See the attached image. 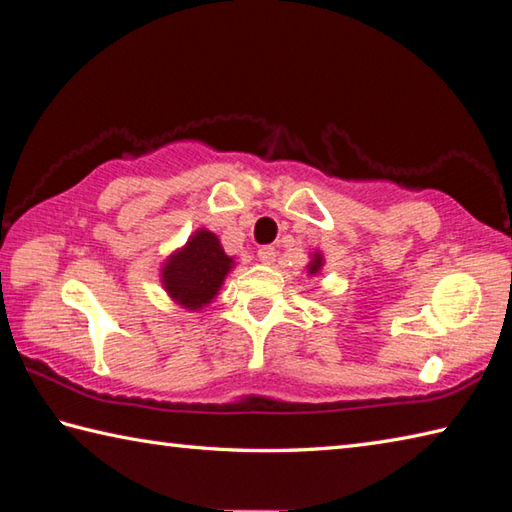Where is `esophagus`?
<instances>
[{
	"mask_svg": "<svg viewBox=\"0 0 512 512\" xmlns=\"http://www.w3.org/2000/svg\"><path fill=\"white\" fill-rule=\"evenodd\" d=\"M257 257L262 264H273L275 262V248L273 246H262L257 250Z\"/></svg>",
	"mask_w": 512,
	"mask_h": 512,
	"instance_id": "obj_1",
	"label": "esophagus"
}]
</instances>
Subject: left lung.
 <instances>
[{
	"label": "left lung",
	"mask_w": 512,
	"mask_h": 512,
	"mask_svg": "<svg viewBox=\"0 0 512 512\" xmlns=\"http://www.w3.org/2000/svg\"><path fill=\"white\" fill-rule=\"evenodd\" d=\"M322 264H324V259H322V255H320V253H315V255H313V259H311V264H309V273H311V275H315V273H320V268H322Z\"/></svg>",
	"instance_id": "1"
}]
</instances>
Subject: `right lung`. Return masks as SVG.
<instances>
[{"label": "right lung", "instance_id": "right-lung-1", "mask_svg": "<svg viewBox=\"0 0 512 512\" xmlns=\"http://www.w3.org/2000/svg\"><path fill=\"white\" fill-rule=\"evenodd\" d=\"M232 264L215 232L201 228L163 264L161 282L176 304L199 311L215 300Z\"/></svg>", "mask_w": 512, "mask_h": 512}]
</instances>
